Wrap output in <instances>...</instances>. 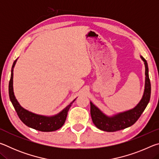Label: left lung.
I'll use <instances>...</instances> for the list:
<instances>
[{"instance_id":"left-lung-1","label":"left lung","mask_w":159,"mask_h":159,"mask_svg":"<svg viewBox=\"0 0 159 159\" xmlns=\"http://www.w3.org/2000/svg\"><path fill=\"white\" fill-rule=\"evenodd\" d=\"M141 58L144 61L145 65V88L143 97L134 109L109 117L90 102V114L93 122L99 130L106 132H115L130 127L138 120L147 107L151 96V83L147 62L143 57H141Z\"/></svg>"}]
</instances>
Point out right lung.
I'll use <instances>...</instances> for the list:
<instances>
[{
    "mask_svg": "<svg viewBox=\"0 0 159 159\" xmlns=\"http://www.w3.org/2000/svg\"><path fill=\"white\" fill-rule=\"evenodd\" d=\"M16 61H17V60L14 61L12 66L11 77H10L9 82V96L10 101H11L19 118L28 127L39 131L52 132L60 129L65 122L69 110L75 99L60 113L51 117L38 115L25 109L19 104L14 95V92H13V69L15 67Z\"/></svg>",
    "mask_w": 159,
    "mask_h": 159,
    "instance_id": "1",
    "label": "right lung"
}]
</instances>
